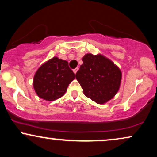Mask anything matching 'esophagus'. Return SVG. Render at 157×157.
Masks as SVG:
<instances>
[{
    "mask_svg": "<svg viewBox=\"0 0 157 157\" xmlns=\"http://www.w3.org/2000/svg\"><path fill=\"white\" fill-rule=\"evenodd\" d=\"M78 69H79V68L77 67V68H75V69L73 70V71H74V73L75 74V75H76V73H77V71H78Z\"/></svg>",
    "mask_w": 157,
    "mask_h": 157,
    "instance_id": "esophagus-1",
    "label": "esophagus"
}]
</instances>
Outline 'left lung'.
Wrapping results in <instances>:
<instances>
[{"label":"left lung","mask_w":157,"mask_h":157,"mask_svg":"<svg viewBox=\"0 0 157 157\" xmlns=\"http://www.w3.org/2000/svg\"><path fill=\"white\" fill-rule=\"evenodd\" d=\"M83 64L76 73V79L84 94L98 104L112 99L118 91L122 73L120 68L103 56L87 54Z\"/></svg>","instance_id":"1"}]
</instances>
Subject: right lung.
<instances>
[{"instance_id": "add662e5", "label": "right lung", "mask_w": 157, "mask_h": 157, "mask_svg": "<svg viewBox=\"0 0 157 157\" xmlns=\"http://www.w3.org/2000/svg\"><path fill=\"white\" fill-rule=\"evenodd\" d=\"M75 78L67 61L55 57L38 68L34 77V89L40 98L53 101L66 93L68 85Z\"/></svg>"}]
</instances>
